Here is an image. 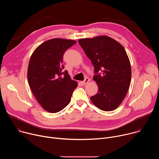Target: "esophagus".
Listing matches in <instances>:
<instances>
[{
	"label": "esophagus",
	"mask_w": 159,
	"mask_h": 159,
	"mask_svg": "<svg viewBox=\"0 0 159 159\" xmlns=\"http://www.w3.org/2000/svg\"><path fill=\"white\" fill-rule=\"evenodd\" d=\"M89 81H90V79H89V78H85L84 81H82V82H81V83H82V85H85V84H87Z\"/></svg>",
	"instance_id": "esophagus-1"
}]
</instances>
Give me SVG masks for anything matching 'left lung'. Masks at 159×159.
<instances>
[{
	"label": "left lung",
	"instance_id": "1",
	"mask_svg": "<svg viewBox=\"0 0 159 159\" xmlns=\"http://www.w3.org/2000/svg\"><path fill=\"white\" fill-rule=\"evenodd\" d=\"M79 43L94 66L98 92L90 98L99 109L110 111L122 102L129 87L131 69L122 45L109 36L83 38Z\"/></svg>",
	"mask_w": 159,
	"mask_h": 159
}]
</instances>
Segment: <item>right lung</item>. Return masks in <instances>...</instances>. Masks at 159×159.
Instances as JSON below:
<instances>
[{
    "instance_id": "obj_1",
    "label": "right lung",
    "mask_w": 159,
    "mask_h": 159,
    "mask_svg": "<svg viewBox=\"0 0 159 159\" xmlns=\"http://www.w3.org/2000/svg\"><path fill=\"white\" fill-rule=\"evenodd\" d=\"M76 41L54 38L44 41L33 53L28 65V80L32 93L42 107L55 113L70 102L77 82L63 71V56Z\"/></svg>"
}]
</instances>
